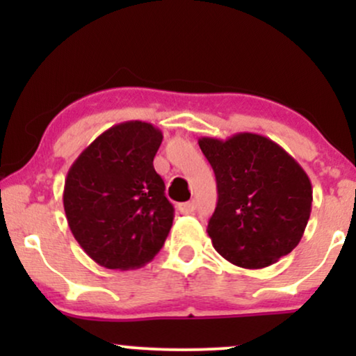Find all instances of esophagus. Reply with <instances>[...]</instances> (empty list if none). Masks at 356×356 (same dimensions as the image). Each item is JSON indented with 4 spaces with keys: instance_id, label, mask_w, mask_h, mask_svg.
<instances>
[{
    "instance_id": "1",
    "label": "esophagus",
    "mask_w": 356,
    "mask_h": 356,
    "mask_svg": "<svg viewBox=\"0 0 356 356\" xmlns=\"http://www.w3.org/2000/svg\"><path fill=\"white\" fill-rule=\"evenodd\" d=\"M179 211H181L182 214H192V212L195 211V202L189 201V202L179 204Z\"/></svg>"
}]
</instances>
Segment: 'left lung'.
<instances>
[{"label":"left lung","instance_id":"1","mask_svg":"<svg viewBox=\"0 0 356 356\" xmlns=\"http://www.w3.org/2000/svg\"><path fill=\"white\" fill-rule=\"evenodd\" d=\"M199 147L218 182L207 224L212 246L239 268L275 264L298 246L312 214L308 174L283 147L251 132L226 140L201 137Z\"/></svg>","mask_w":356,"mask_h":356}]
</instances>
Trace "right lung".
Segmentation results:
<instances>
[{"instance_id":"add662e5","label":"right lung","mask_w":356,"mask_h":356,"mask_svg":"<svg viewBox=\"0 0 356 356\" xmlns=\"http://www.w3.org/2000/svg\"><path fill=\"white\" fill-rule=\"evenodd\" d=\"M162 132L140 120L100 134L65 179L63 207L76 243L100 266L136 269L164 246L174 207L154 157Z\"/></svg>"}]
</instances>
